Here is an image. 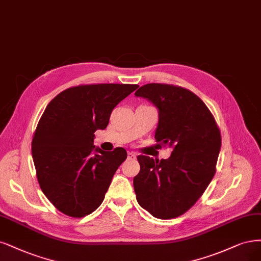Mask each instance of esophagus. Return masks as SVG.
Returning <instances> with one entry per match:
<instances>
[{
  "label": "esophagus",
  "mask_w": 261,
  "mask_h": 261,
  "mask_svg": "<svg viewBox=\"0 0 261 261\" xmlns=\"http://www.w3.org/2000/svg\"><path fill=\"white\" fill-rule=\"evenodd\" d=\"M127 158L130 159V160L136 159V153H135V152H133V151H129L128 153H127Z\"/></svg>",
  "instance_id": "esophagus-1"
}]
</instances>
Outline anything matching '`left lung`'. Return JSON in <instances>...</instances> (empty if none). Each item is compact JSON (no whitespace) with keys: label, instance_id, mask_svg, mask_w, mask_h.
Returning a JSON list of instances; mask_svg holds the SVG:
<instances>
[{"label":"left lung","instance_id":"left-lung-1","mask_svg":"<svg viewBox=\"0 0 261 261\" xmlns=\"http://www.w3.org/2000/svg\"><path fill=\"white\" fill-rule=\"evenodd\" d=\"M159 111L155 140L173 149L166 160L137 158L134 177L138 204L152 216H180L200 199L216 172L220 130L206 105L192 92L175 85L151 83L135 93Z\"/></svg>","mask_w":261,"mask_h":261}]
</instances>
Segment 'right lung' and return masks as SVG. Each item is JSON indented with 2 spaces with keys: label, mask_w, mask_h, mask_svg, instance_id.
<instances>
[{
  "label": "right lung",
  "mask_w": 261,
  "mask_h": 261,
  "mask_svg": "<svg viewBox=\"0 0 261 261\" xmlns=\"http://www.w3.org/2000/svg\"><path fill=\"white\" fill-rule=\"evenodd\" d=\"M134 84H93L66 89L47 105L32 139L40 187L55 207L81 218L99 207L126 150L106 152L94 146L114 107L133 93Z\"/></svg>",
  "instance_id": "add662e5"
}]
</instances>
